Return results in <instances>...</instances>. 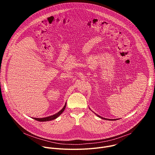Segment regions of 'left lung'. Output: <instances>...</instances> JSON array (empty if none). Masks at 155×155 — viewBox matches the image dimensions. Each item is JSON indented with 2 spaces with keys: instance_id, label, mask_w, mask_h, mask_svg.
Wrapping results in <instances>:
<instances>
[{
  "instance_id": "1",
  "label": "left lung",
  "mask_w": 155,
  "mask_h": 155,
  "mask_svg": "<svg viewBox=\"0 0 155 155\" xmlns=\"http://www.w3.org/2000/svg\"><path fill=\"white\" fill-rule=\"evenodd\" d=\"M89 108L90 109V108L89 107ZM91 110V109H90ZM92 111V110H91ZM93 112V111H92ZM95 114V113H94ZM96 114V115L97 116V117H98L99 118H101V119H103V120H111V121H115V120H118V119H107V118H103V117H101V116H99V115H98L97 114Z\"/></svg>"
}]
</instances>
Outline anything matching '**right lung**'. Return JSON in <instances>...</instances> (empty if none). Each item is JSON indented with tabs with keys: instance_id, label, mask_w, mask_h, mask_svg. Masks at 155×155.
Instances as JSON below:
<instances>
[{
	"instance_id": "1",
	"label": "right lung",
	"mask_w": 155,
	"mask_h": 155,
	"mask_svg": "<svg viewBox=\"0 0 155 155\" xmlns=\"http://www.w3.org/2000/svg\"><path fill=\"white\" fill-rule=\"evenodd\" d=\"M65 107H66V102L64 106V107L60 110V111H59L58 113L53 115H51L50 117H44V118H33V119L38 121H40V122H44V121H51V120H55L56 118H57L58 117H59V115H61L62 112L64 111V110L65 108Z\"/></svg>"
}]
</instances>
